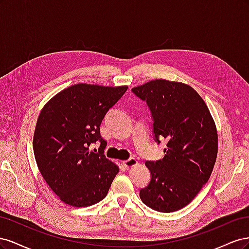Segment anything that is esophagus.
I'll use <instances>...</instances> for the list:
<instances>
[{"mask_svg":"<svg viewBox=\"0 0 249 249\" xmlns=\"http://www.w3.org/2000/svg\"><path fill=\"white\" fill-rule=\"evenodd\" d=\"M137 163H138V162H137V160L135 159V158H133V157H131L130 159H127V160H125V161H123L124 166V167H126V168L132 167V166H134V165H136Z\"/></svg>","mask_w":249,"mask_h":249,"instance_id":"1","label":"esophagus"}]
</instances>
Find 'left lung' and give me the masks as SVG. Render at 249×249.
I'll list each match as a JSON object with an SVG mask.
<instances>
[{"label": "left lung", "instance_id": "obj_1", "mask_svg": "<svg viewBox=\"0 0 249 249\" xmlns=\"http://www.w3.org/2000/svg\"><path fill=\"white\" fill-rule=\"evenodd\" d=\"M132 92L146 102L155 141L166 140L163 159L146 161L150 182L140 190L142 202L162 213L186 207L211 177L218 136L206 103L189 85L153 80Z\"/></svg>", "mask_w": 249, "mask_h": 249}]
</instances>
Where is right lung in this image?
Returning a JSON list of instances; mask_svg holds the SVG:
<instances>
[{
    "label": "right lung",
    "instance_id": "1",
    "mask_svg": "<svg viewBox=\"0 0 249 249\" xmlns=\"http://www.w3.org/2000/svg\"><path fill=\"white\" fill-rule=\"evenodd\" d=\"M127 86L76 84L50 100L40 112L33 137L37 166L51 189L71 207L103 200L119 168L104 155L107 143L100 125ZM100 141L99 152H89Z\"/></svg>",
    "mask_w": 249,
    "mask_h": 249
}]
</instances>
